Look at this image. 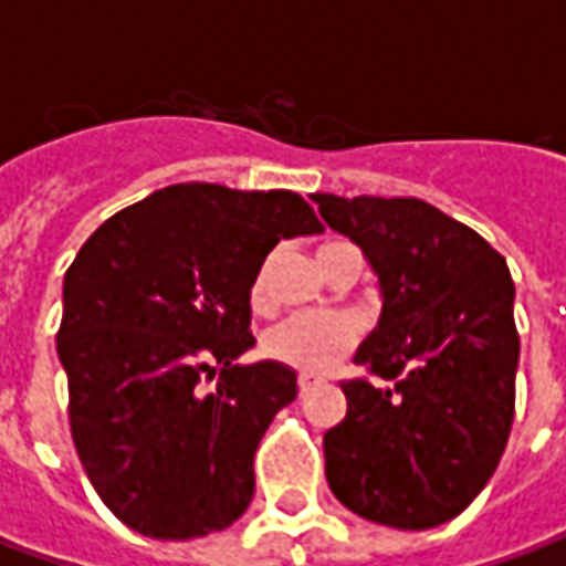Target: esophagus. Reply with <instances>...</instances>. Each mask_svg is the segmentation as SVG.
<instances>
[{
	"label": "esophagus",
	"mask_w": 566,
	"mask_h": 566,
	"mask_svg": "<svg viewBox=\"0 0 566 566\" xmlns=\"http://www.w3.org/2000/svg\"><path fill=\"white\" fill-rule=\"evenodd\" d=\"M321 376H315V373H300V376H296V388H300V394H306V391H312V388H315V385H321Z\"/></svg>",
	"instance_id": "obj_1"
}]
</instances>
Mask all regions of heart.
<instances>
[{
	"label": "heart",
	"instance_id": "heart-1",
	"mask_svg": "<svg viewBox=\"0 0 566 566\" xmlns=\"http://www.w3.org/2000/svg\"><path fill=\"white\" fill-rule=\"evenodd\" d=\"M348 242L331 239L318 248L321 270H327L333 260L348 251ZM270 275L272 260H263L251 282H248V306L251 312L270 308ZM360 343V321L352 315H331V318H287L263 333L260 352L282 364V367L300 369V373H327L345 355L355 352Z\"/></svg>",
	"mask_w": 566,
	"mask_h": 566
}]
</instances>
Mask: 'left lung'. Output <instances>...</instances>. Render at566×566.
Masks as SVG:
<instances>
[{
    "mask_svg": "<svg viewBox=\"0 0 566 566\" xmlns=\"http://www.w3.org/2000/svg\"><path fill=\"white\" fill-rule=\"evenodd\" d=\"M379 275V327L324 433L327 482L360 518L424 531L461 515L497 470L512 418L518 331L506 260L416 197L312 193ZM388 380L381 386L378 379Z\"/></svg>",
    "mask_w": 566,
    "mask_h": 566,
    "instance_id": "1",
    "label": "left lung"
}]
</instances>
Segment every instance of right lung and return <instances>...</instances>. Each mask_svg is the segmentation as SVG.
Segmentation results:
<instances>
[{
	"label": "right lung",
	"mask_w": 566,
	"mask_h": 566,
	"mask_svg": "<svg viewBox=\"0 0 566 566\" xmlns=\"http://www.w3.org/2000/svg\"><path fill=\"white\" fill-rule=\"evenodd\" d=\"M294 190L163 187L81 245L63 279L56 355L81 467L120 522L154 539L223 531L254 497V451L294 369L242 367L248 282L272 248L321 233Z\"/></svg>",
	"instance_id": "right-lung-1"
}]
</instances>
